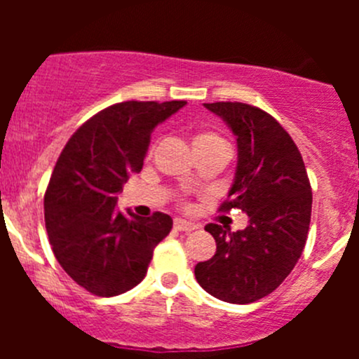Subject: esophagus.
I'll use <instances>...</instances> for the list:
<instances>
[{
	"mask_svg": "<svg viewBox=\"0 0 359 359\" xmlns=\"http://www.w3.org/2000/svg\"><path fill=\"white\" fill-rule=\"evenodd\" d=\"M173 229L180 231V233H191V231H194L196 227H194L191 222H186V220L182 219H177L175 222H173Z\"/></svg>",
	"mask_w": 359,
	"mask_h": 359,
	"instance_id": "1",
	"label": "esophagus"
}]
</instances>
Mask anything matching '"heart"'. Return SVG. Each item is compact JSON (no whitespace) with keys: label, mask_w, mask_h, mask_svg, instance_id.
Here are the masks:
<instances>
[{"label":"heart","mask_w":359,"mask_h":359,"mask_svg":"<svg viewBox=\"0 0 359 359\" xmlns=\"http://www.w3.org/2000/svg\"><path fill=\"white\" fill-rule=\"evenodd\" d=\"M193 149L196 154H201V153H210V151L227 149V144L219 133L200 132L193 137Z\"/></svg>","instance_id":"heart-1"}]
</instances>
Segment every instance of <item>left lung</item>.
<instances>
[{
  "instance_id": "left-lung-1",
  "label": "left lung",
  "mask_w": 359,
  "mask_h": 359,
  "mask_svg": "<svg viewBox=\"0 0 359 359\" xmlns=\"http://www.w3.org/2000/svg\"><path fill=\"white\" fill-rule=\"evenodd\" d=\"M233 130L238 165L222 212L243 210L250 224L231 233L208 224L215 255L196 264L203 290L231 304H250L276 290L306 247L313 193L299 147L266 111L243 102L205 104Z\"/></svg>"
}]
</instances>
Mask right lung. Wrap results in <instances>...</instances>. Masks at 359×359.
<instances>
[{"mask_svg":"<svg viewBox=\"0 0 359 359\" xmlns=\"http://www.w3.org/2000/svg\"><path fill=\"white\" fill-rule=\"evenodd\" d=\"M184 106L128 100L106 107L76 130L57 159L45 193L46 233L62 269L93 295L137 287L172 231L166 213L128 217L116 203L128 177L142 170L153 130Z\"/></svg>","mask_w":359,"mask_h":359,"instance_id":"add662e5","label":"right lung"}]
</instances>
